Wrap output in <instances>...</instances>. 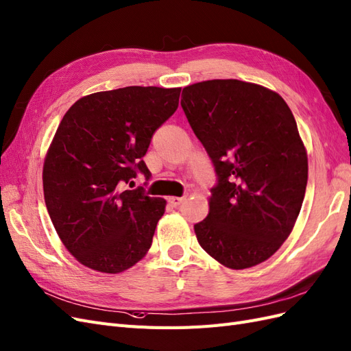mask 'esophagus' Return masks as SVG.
Returning <instances> with one entry per match:
<instances>
[{
    "instance_id": "esophagus-1",
    "label": "esophagus",
    "mask_w": 351,
    "mask_h": 351,
    "mask_svg": "<svg viewBox=\"0 0 351 351\" xmlns=\"http://www.w3.org/2000/svg\"><path fill=\"white\" fill-rule=\"evenodd\" d=\"M184 200H186L184 197H168V202H169V204H171V206H174V208L182 205Z\"/></svg>"
}]
</instances>
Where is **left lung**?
<instances>
[{
    "label": "left lung",
    "instance_id": "obj_1",
    "mask_svg": "<svg viewBox=\"0 0 351 351\" xmlns=\"http://www.w3.org/2000/svg\"><path fill=\"white\" fill-rule=\"evenodd\" d=\"M182 108L217 174L209 214L195 224L199 244L231 269L267 261L290 236L307 184L291 110L278 93L236 79L190 84Z\"/></svg>",
    "mask_w": 351,
    "mask_h": 351
}]
</instances>
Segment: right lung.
Wrapping results in <instances>:
<instances>
[{
    "label": "right lung",
    "mask_w": 351,
    "mask_h": 351,
    "mask_svg": "<svg viewBox=\"0 0 351 351\" xmlns=\"http://www.w3.org/2000/svg\"><path fill=\"white\" fill-rule=\"evenodd\" d=\"M180 88L127 86L88 95L62 117L45 158L44 196L67 250L90 269L117 274L149 250L165 200L141 186L143 156L177 107Z\"/></svg>",
    "instance_id": "add662e5"
}]
</instances>
